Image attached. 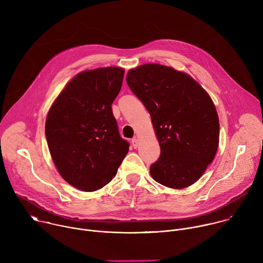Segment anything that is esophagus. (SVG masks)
I'll use <instances>...</instances> for the list:
<instances>
[{"label": "esophagus", "mask_w": 263, "mask_h": 263, "mask_svg": "<svg viewBox=\"0 0 263 263\" xmlns=\"http://www.w3.org/2000/svg\"><path fill=\"white\" fill-rule=\"evenodd\" d=\"M131 142H132V145H133L134 148H136L138 146V139L137 138H133Z\"/></svg>", "instance_id": "1"}]
</instances>
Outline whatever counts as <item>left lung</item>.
<instances>
[{"label": "left lung", "instance_id": "1", "mask_svg": "<svg viewBox=\"0 0 263 263\" xmlns=\"http://www.w3.org/2000/svg\"><path fill=\"white\" fill-rule=\"evenodd\" d=\"M151 116L160 157L149 167L152 178L174 190L197 182L212 162L219 139L218 116L208 92L189 73L146 63L126 77Z\"/></svg>", "mask_w": 263, "mask_h": 263}]
</instances>
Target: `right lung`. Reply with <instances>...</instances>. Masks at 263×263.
Here are the masks:
<instances>
[{"instance_id": "right-lung-1", "label": "right lung", "mask_w": 263, "mask_h": 263, "mask_svg": "<svg viewBox=\"0 0 263 263\" xmlns=\"http://www.w3.org/2000/svg\"><path fill=\"white\" fill-rule=\"evenodd\" d=\"M125 69L99 67L76 74L52 104L46 137L60 176L83 192L108 184L129 151L119 133L111 105L118 97Z\"/></svg>"}]
</instances>
